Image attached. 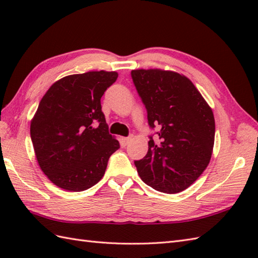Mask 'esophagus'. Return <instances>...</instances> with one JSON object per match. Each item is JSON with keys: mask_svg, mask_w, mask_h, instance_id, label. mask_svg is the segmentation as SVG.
Instances as JSON below:
<instances>
[{"mask_svg": "<svg viewBox=\"0 0 258 258\" xmlns=\"http://www.w3.org/2000/svg\"><path fill=\"white\" fill-rule=\"evenodd\" d=\"M131 141H132V136H127V138H122L123 145H127Z\"/></svg>", "mask_w": 258, "mask_h": 258, "instance_id": "34e87169", "label": "esophagus"}]
</instances>
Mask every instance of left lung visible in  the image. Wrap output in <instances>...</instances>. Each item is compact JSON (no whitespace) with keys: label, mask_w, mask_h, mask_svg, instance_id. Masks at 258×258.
I'll return each instance as SVG.
<instances>
[{"label":"left lung","mask_w":258,"mask_h":258,"mask_svg":"<svg viewBox=\"0 0 258 258\" xmlns=\"http://www.w3.org/2000/svg\"><path fill=\"white\" fill-rule=\"evenodd\" d=\"M133 83L155 131L147 154L134 164L145 184L163 193L186 189L210 163L215 120L191 82L178 73L134 70Z\"/></svg>","instance_id":"obj_1"}]
</instances>
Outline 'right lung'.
Listing matches in <instances>:
<instances>
[{
    "mask_svg": "<svg viewBox=\"0 0 258 258\" xmlns=\"http://www.w3.org/2000/svg\"><path fill=\"white\" fill-rule=\"evenodd\" d=\"M117 76L105 71L65 76L38 104L31 140L38 165L58 187L72 191L92 187L119 149L108 133L101 105L104 92Z\"/></svg>",
    "mask_w": 258,
    "mask_h": 258,
    "instance_id": "obj_1",
    "label": "right lung"
}]
</instances>
